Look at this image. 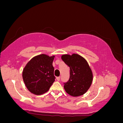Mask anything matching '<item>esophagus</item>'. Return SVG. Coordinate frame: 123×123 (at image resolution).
Instances as JSON below:
<instances>
[{"instance_id":"esophagus-1","label":"esophagus","mask_w":123,"mask_h":123,"mask_svg":"<svg viewBox=\"0 0 123 123\" xmlns=\"http://www.w3.org/2000/svg\"><path fill=\"white\" fill-rule=\"evenodd\" d=\"M57 80L58 81H59L60 80V77H57Z\"/></svg>"}]
</instances>
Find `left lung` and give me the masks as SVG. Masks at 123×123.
<instances>
[{
    "mask_svg": "<svg viewBox=\"0 0 123 123\" xmlns=\"http://www.w3.org/2000/svg\"><path fill=\"white\" fill-rule=\"evenodd\" d=\"M62 60L70 68L69 78L64 84V88L71 96L78 97L85 94L93 80L91 68L85 58L77 54L64 55Z\"/></svg>",
    "mask_w": 123,
    "mask_h": 123,
    "instance_id": "obj_1",
    "label": "left lung"
}]
</instances>
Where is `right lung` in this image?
Masks as SVG:
<instances>
[{"label":"right lung","instance_id":"right-lung-1","mask_svg":"<svg viewBox=\"0 0 123 123\" xmlns=\"http://www.w3.org/2000/svg\"><path fill=\"white\" fill-rule=\"evenodd\" d=\"M55 56L40 55L32 58L27 63L23 72V78L28 90L36 95H41L49 91L55 80Z\"/></svg>","mask_w":123,"mask_h":123}]
</instances>
